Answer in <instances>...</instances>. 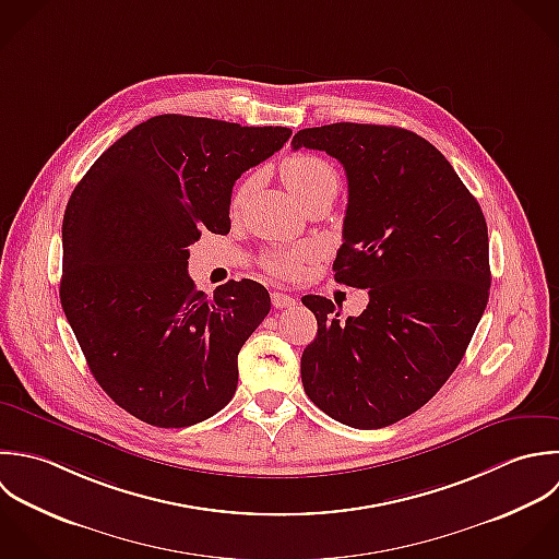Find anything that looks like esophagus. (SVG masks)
I'll list each match as a JSON object with an SVG mask.
<instances>
[{
    "label": "esophagus",
    "instance_id": "1",
    "mask_svg": "<svg viewBox=\"0 0 559 559\" xmlns=\"http://www.w3.org/2000/svg\"><path fill=\"white\" fill-rule=\"evenodd\" d=\"M272 305H274L276 309H289V307L296 305V298L289 296V294H283V292H274V294H272Z\"/></svg>",
    "mask_w": 559,
    "mask_h": 559
}]
</instances>
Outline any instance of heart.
Listing matches in <instances>:
<instances>
[{
	"mask_svg": "<svg viewBox=\"0 0 559 559\" xmlns=\"http://www.w3.org/2000/svg\"><path fill=\"white\" fill-rule=\"evenodd\" d=\"M281 174L292 193L302 202V206L324 189L337 187V174L329 160L318 154L298 152L289 154L281 163ZM252 187V178H246L233 193V209L241 206L248 191ZM305 259V250H274L263 257V265L270 274L278 278H294L300 274Z\"/></svg>",
	"mask_w": 559,
	"mask_h": 559,
	"instance_id": "1",
	"label": "heart"
}]
</instances>
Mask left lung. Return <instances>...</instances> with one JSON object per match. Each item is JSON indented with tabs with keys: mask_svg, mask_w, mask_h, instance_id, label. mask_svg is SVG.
<instances>
[{
	"mask_svg": "<svg viewBox=\"0 0 559 559\" xmlns=\"http://www.w3.org/2000/svg\"><path fill=\"white\" fill-rule=\"evenodd\" d=\"M348 178L335 281L368 289L357 318L322 296L300 374L307 396L355 429L394 425L429 403L460 366L490 296L488 224L444 154L412 130L329 123L294 134Z\"/></svg>",
	"mask_w": 559,
	"mask_h": 559,
	"instance_id": "8db88e82",
	"label": "left lung"
}]
</instances>
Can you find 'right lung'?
<instances>
[{
    "label": "right lung",
    "instance_id": "1",
    "mask_svg": "<svg viewBox=\"0 0 559 559\" xmlns=\"http://www.w3.org/2000/svg\"><path fill=\"white\" fill-rule=\"evenodd\" d=\"M292 136L283 126L156 115L117 139L62 217L60 305L99 388L134 418L180 429L224 409L237 355L270 313L250 278L195 289L189 246L230 230L235 180Z\"/></svg>",
    "mask_w": 559,
    "mask_h": 559
}]
</instances>
